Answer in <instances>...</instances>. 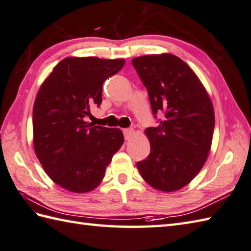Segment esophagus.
<instances>
[{"mask_svg": "<svg viewBox=\"0 0 251 251\" xmlns=\"http://www.w3.org/2000/svg\"><path fill=\"white\" fill-rule=\"evenodd\" d=\"M124 135H125V138L126 140L127 141V140H130L131 138V136L133 135V133H134V131H133L132 129H124Z\"/></svg>", "mask_w": 251, "mask_h": 251, "instance_id": "esophagus-1", "label": "esophagus"}]
</instances>
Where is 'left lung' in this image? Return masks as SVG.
<instances>
[{
    "label": "left lung",
    "mask_w": 251,
    "mask_h": 251,
    "mask_svg": "<svg viewBox=\"0 0 251 251\" xmlns=\"http://www.w3.org/2000/svg\"><path fill=\"white\" fill-rule=\"evenodd\" d=\"M146 87L158 126L147 127L148 157L137 162L144 180L164 192L188 185L203 168L210 149L215 114L194 72L174 54H148L132 60Z\"/></svg>",
    "instance_id": "1"
}]
</instances>
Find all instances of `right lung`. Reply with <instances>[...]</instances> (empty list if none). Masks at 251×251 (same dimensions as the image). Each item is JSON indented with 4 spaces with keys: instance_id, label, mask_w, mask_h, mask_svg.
<instances>
[{
    "instance_id": "1",
    "label": "right lung",
    "mask_w": 251,
    "mask_h": 251,
    "mask_svg": "<svg viewBox=\"0 0 251 251\" xmlns=\"http://www.w3.org/2000/svg\"><path fill=\"white\" fill-rule=\"evenodd\" d=\"M125 60L65 58L43 82L33 107V144L44 170L66 190H93L124 144L119 129L85 121L102 103L103 83Z\"/></svg>"
}]
</instances>
